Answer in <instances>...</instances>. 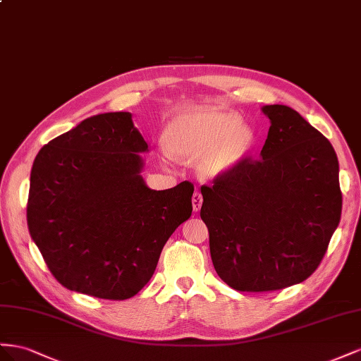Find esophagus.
I'll list each match as a JSON object with an SVG mask.
<instances>
[{"label":"esophagus","instance_id":"obj_1","mask_svg":"<svg viewBox=\"0 0 361 361\" xmlns=\"http://www.w3.org/2000/svg\"><path fill=\"white\" fill-rule=\"evenodd\" d=\"M201 204H202V195H201L200 192H195L193 197H192V207H193V212H200Z\"/></svg>","mask_w":361,"mask_h":361}]
</instances>
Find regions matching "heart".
Wrapping results in <instances>:
<instances>
[{
  "label": "heart",
  "mask_w": 361,
  "mask_h": 361,
  "mask_svg": "<svg viewBox=\"0 0 361 361\" xmlns=\"http://www.w3.org/2000/svg\"><path fill=\"white\" fill-rule=\"evenodd\" d=\"M255 131L242 122L238 111L216 106L180 110L164 131V145L183 161L198 158V171L204 178H219L233 172L250 156Z\"/></svg>",
  "instance_id": "b5f03b06"
}]
</instances>
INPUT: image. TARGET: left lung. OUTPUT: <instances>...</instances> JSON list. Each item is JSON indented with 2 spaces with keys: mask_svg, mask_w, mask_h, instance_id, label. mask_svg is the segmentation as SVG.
Instances as JSON below:
<instances>
[{
  "mask_svg": "<svg viewBox=\"0 0 361 361\" xmlns=\"http://www.w3.org/2000/svg\"><path fill=\"white\" fill-rule=\"evenodd\" d=\"M259 159L202 186L201 219L216 272L240 292L280 290L322 262L342 214L338 160L296 110L272 104Z\"/></svg>",
  "mask_w": 361,
  "mask_h": 361,
  "instance_id": "1",
  "label": "left lung"
}]
</instances>
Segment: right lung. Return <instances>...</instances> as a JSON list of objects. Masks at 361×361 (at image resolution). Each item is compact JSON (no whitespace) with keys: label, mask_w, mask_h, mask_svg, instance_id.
Listing matches in <instances>:
<instances>
[{"label":"right lung","mask_w":361,"mask_h":361,"mask_svg":"<svg viewBox=\"0 0 361 361\" xmlns=\"http://www.w3.org/2000/svg\"><path fill=\"white\" fill-rule=\"evenodd\" d=\"M148 143L130 111L90 116L48 142L30 175L27 224L56 280L102 300H128L156 271L164 243L190 218L193 186L152 190Z\"/></svg>","instance_id":"right-lung-1"}]
</instances>
